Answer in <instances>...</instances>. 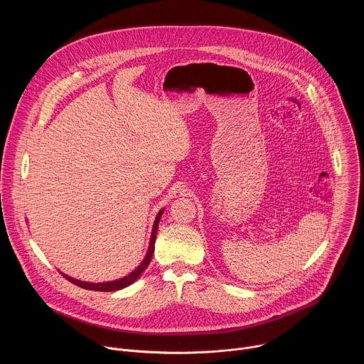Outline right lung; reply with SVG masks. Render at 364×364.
I'll return each mask as SVG.
<instances>
[{
  "label": "right lung",
  "instance_id": "obj_1",
  "mask_svg": "<svg viewBox=\"0 0 364 364\" xmlns=\"http://www.w3.org/2000/svg\"><path fill=\"white\" fill-rule=\"evenodd\" d=\"M164 213V209H161L157 215V218H155L154 220V225H152V230H151V237H149V245H148V250L142 259V262L128 275H125L124 278H119V279H115V281H108V282H86V281H80V279H75L63 272H60L66 279H69L72 284L80 287V288H85V289H92V291H105V292H112V291H118V289H122L131 284H134L139 277L141 274L146 269V267L149 265L151 262V257H152V253H154V243H155V236H157V229H159V223H160V219Z\"/></svg>",
  "mask_w": 364,
  "mask_h": 364
}]
</instances>
